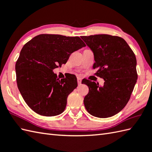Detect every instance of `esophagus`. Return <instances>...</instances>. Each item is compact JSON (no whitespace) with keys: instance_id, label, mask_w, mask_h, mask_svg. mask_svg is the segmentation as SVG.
Returning a JSON list of instances; mask_svg holds the SVG:
<instances>
[{"instance_id":"obj_1","label":"esophagus","mask_w":152,"mask_h":152,"mask_svg":"<svg viewBox=\"0 0 152 152\" xmlns=\"http://www.w3.org/2000/svg\"><path fill=\"white\" fill-rule=\"evenodd\" d=\"M77 81H78V83L79 85L81 84V83H82V79L81 78H77Z\"/></svg>"}]
</instances>
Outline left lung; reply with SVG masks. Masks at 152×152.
Instances as JSON below:
<instances>
[{
    "instance_id": "obj_1",
    "label": "left lung",
    "mask_w": 152,
    "mask_h": 152,
    "mask_svg": "<svg viewBox=\"0 0 152 152\" xmlns=\"http://www.w3.org/2000/svg\"><path fill=\"white\" fill-rule=\"evenodd\" d=\"M81 38L94 53L95 74L104 80L102 87L89 80L83 82L89 88L83 100L85 107L95 117H111L129 101L138 78L136 57L121 37L95 34Z\"/></svg>"
}]
</instances>
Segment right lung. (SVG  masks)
<instances>
[{
    "instance_id": "1",
    "label": "right lung",
    "mask_w": 152,
    "mask_h": 152,
    "mask_svg": "<svg viewBox=\"0 0 152 152\" xmlns=\"http://www.w3.org/2000/svg\"><path fill=\"white\" fill-rule=\"evenodd\" d=\"M86 46L78 37L42 34L24 45L15 64L16 81L27 104L38 114L63 112L67 97L77 88L75 75L59 80L53 70L65 64L70 54Z\"/></svg>"
}]
</instances>
